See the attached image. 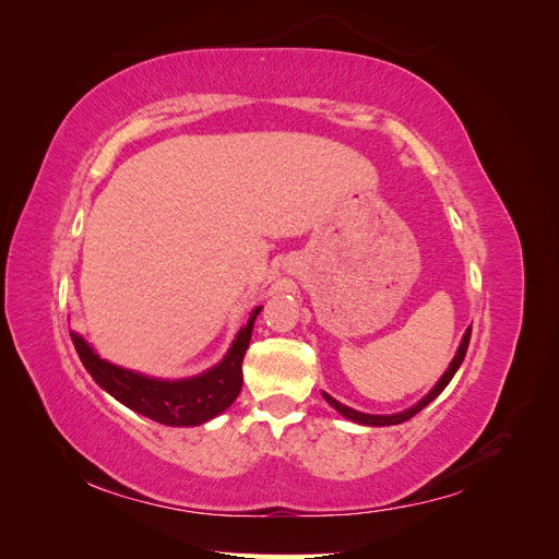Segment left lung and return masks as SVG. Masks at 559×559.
Returning <instances> with one entry per match:
<instances>
[{"mask_svg": "<svg viewBox=\"0 0 559 559\" xmlns=\"http://www.w3.org/2000/svg\"><path fill=\"white\" fill-rule=\"evenodd\" d=\"M468 341H471V326L466 329V333H464V337H462V343H460V347H456V354L452 357V361H450L445 373L441 376V380H438V382L431 386V392H429L427 396H421L415 405H411V408H405L403 413H394V415H368V413L349 408V405H343L341 401H335V399H333L331 394H326V392L321 394V396L326 399V403L331 405V408H335L337 413H341L343 417H347L349 421H357V425H366V427H392V425H401V421L415 417L421 408H427V405L450 384V380H452L454 373H456V368L462 366V361H464V357H466Z\"/></svg>", "mask_w": 559, "mask_h": 559, "instance_id": "8db88e82", "label": "left lung"}]
</instances>
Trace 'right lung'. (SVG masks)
Wrapping results in <instances>:
<instances>
[{
	"label": "right lung",
	"instance_id": "add662e5",
	"mask_svg": "<svg viewBox=\"0 0 559 559\" xmlns=\"http://www.w3.org/2000/svg\"><path fill=\"white\" fill-rule=\"evenodd\" d=\"M263 306L253 308L247 324L235 335L224 359L191 378L163 380L151 378L138 370L116 366L88 345L86 337L72 331V341L81 364L86 366L93 380L111 394L126 408L167 427H198L230 408L242 389V359L247 354L253 321Z\"/></svg>",
	"mask_w": 559,
	"mask_h": 559
}]
</instances>
